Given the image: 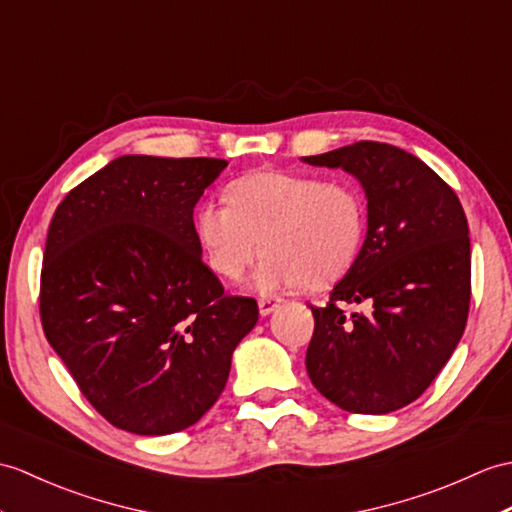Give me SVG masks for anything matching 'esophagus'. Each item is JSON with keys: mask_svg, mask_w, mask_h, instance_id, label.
Returning <instances> with one entry per match:
<instances>
[{"mask_svg": "<svg viewBox=\"0 0 512 512\" xmlns=\"http://www.w3.org/2000/svg\"><path fill=\"white\" fill-rule=\"evenodd\" d=\"M279 303H281V299H261L259 301V314L261 316H268V314H272L279 307Z\"/></svg>", "mask_w": 512, "mask_h": 512, "instance_id": "1", "label": "esophagus"}]
</instances>
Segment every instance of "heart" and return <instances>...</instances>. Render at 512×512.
Here are the masks:
<instances>
[{"instance_id": "1", "label": "heart", "mask_w": 512, "mask_h": 512, "mask_svg": "<svg viewBox=\"0 0 512 512\" xmlns=\"http://www.w3.org/2000/svg\"><path fill=\"white\" fill-rule=\"evenodd\" d=\"M194 231L209 268L240 279L261 251L259 292L292 285L323 288L340 279L362 251L366 205L349 183L264 170L237 178L227 200H205Z\"/></svg>"}]
</instances>
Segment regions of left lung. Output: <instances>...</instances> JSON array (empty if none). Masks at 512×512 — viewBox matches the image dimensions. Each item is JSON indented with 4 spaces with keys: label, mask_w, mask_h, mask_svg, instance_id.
<instances>
[{
    "label": "left lung",
    "mask_w": 512,
    "mask_h": 512,
    "mask_svg": "<svg viewBox=\"0 0 512 512\" xmlns=\"http://www.w3.org/2000/svg\"><path fill=\"white\" fill-rule=\"evenodd\" d=\"M358 178L368 209L362 251L312 307L305 366L320 395L355 414L419 399L454 353L471 301V244L458 196L419 157L379 141L303 157ZM364 304V313L346 312Z\"/></svg>",
    "instance_id": "obj_1"
}]
</instances>
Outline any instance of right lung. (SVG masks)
<instances>
[{
    "instance_id": "1",
    "label": "right lung",
    "mask_w": 512,
    "mask_h": 512,
    "mask_svg": "<svg viewBox=\"0 0 512 512\" xmlns=\"http://www.w3.org/2000/svg\"><path fill=\"white\" fill-rule=\"evenodd\" d=\"M224 159L124 154L71 189L47 231L39 310L82 395L120 430L163 436L218 401L259 318L202 264L194 207Z\"/></svg>"
}]
</instances>
